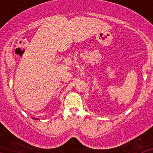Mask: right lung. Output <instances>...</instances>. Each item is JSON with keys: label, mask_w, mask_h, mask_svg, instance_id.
<instances>
[{"label": "right lung", "mask_w": 153, "mask_h": 153, "mask_svg": "<svg viewBox=\"0 0 153 153\" xmlns=\"http://www.w3.org/2000/svg\"><path fill=\"white\" fill-rule=\"evenodd\" d=\"M36 120H37V119H36Z\"/></svg>", "instance_id": "add662e5"}]
</instances>
